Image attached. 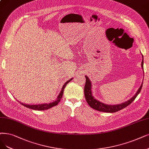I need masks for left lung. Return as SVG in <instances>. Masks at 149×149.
Here are the masks:
<instances>
[{"instance_id":"left-lung-1","label":"left lung","mask_w":149,"mask_h":149,"mask_svg":"<svg viewBox=\"0 0 149 149\" xmlns=\"http://www.w3.org/2000/svg\"><path fill=\"white\" fill-rule=\"evenodd\" d=\"M142 58H143V56H142ZM143 64H144V61H143V59H142L141 65H142V69L144 70ZM85 78H86V83L84 88V94H85V97L87 103L89 104V106L91 108L96 110V111H100V112H107V113L116 112L129 106L130 104L135 100L137 96L139 94V93L142 89V84H143L142 83L141 84V86H140L139 90L136 92L135 95L133 97H131L130 100L127 101L126 102H125L123 103L117 104V105H107V104H105L96 100V99H95L94 97L92 96L91 90V83L88 77L85 76Z\"/></svg>"}]
</instances>
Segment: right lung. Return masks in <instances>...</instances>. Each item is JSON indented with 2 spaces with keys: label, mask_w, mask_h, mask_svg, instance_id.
I'll use <instances>...</instances> for the list:
<instances>
[{
  "label": "right lung",
  "mask_w": 149,
  "mask_h": 149,
  "mask_svg": "<svg viewBox=\"0 0 149 149\" xmlns=\"http://www.w3.org/2000/svg\"><path fill=\"white\" fill-rule=\"evenodd\" d=\"M72 79H70L69 80L65 82V83L64 84L63 86V88L61 91L59 95H58V96L57 97V100L55 101L54 102H53L52 103H48V104H38V105H28V104H25L23 103H21V105L24 106V107H26L29 109H33V110H36V111H44V110H47L49 108H51L53 106H56L57 104L60 102L61 100L62 99L63 97V92H64V88L65 87L66 85H67L69 82H70V81H71V80Z\"/></svg>",
  "instance_id": "1"
}]
</instances>
